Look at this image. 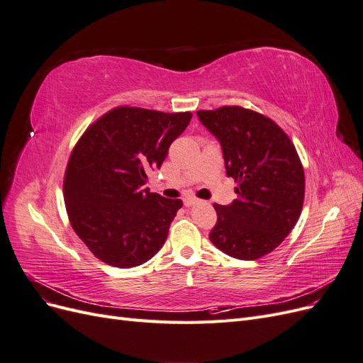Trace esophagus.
Returning <instances> with one entry per match:
<instances>
[{
  "mask_svg": "<svg viewBox=\"0 0 363 363\" xmlns=\"http://www.w3.org/2000/svg\"><path fill=\"white\" fill-rule=\"evenodd\" d=\"M183 203H184V206H186V207H192V206H195L196 203H199V200H196V199H192V196H188V199H184V200H183Z\"/></svg>",
  "mask_w": 363,
  "mask_h": 363,
  "instance_id": "esophagus-1",
  "label": "esophagus"
}]
</instances>
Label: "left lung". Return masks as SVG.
Segmentation results:
<instances>
[{"mask_svg": "<svg viewBox=\"0 0 363 363\" xmlns=\"http://www.w3.org/2000/svg\"><path fill=\"white\" fill-rule=\"evenodd\" d=\"M223 148L238 199L213 204L212 244L225 255L255 260L277 248L298 221L304 171L288 135L272 119L239 106L196 112Z\"/></svg>", "mask_w": 363, "mask_h": 363, "instance_id": "1", "label": "left lung"}]
</instances>
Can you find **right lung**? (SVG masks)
I'll list each match as a JSON object with an SVG mask.
<instances>
[{
  "instance_id": "right-lung-1",
  "label": "right lung",
  "mask_w": 363,
  "mask_h": 363,
  "mask_svg": "<svg viewBox=\"0 0 363 363\" xmlns=\"http://www.w3.org/2000/svg\"><path fill=\"white\" fill-rule=\"evenodd\" d=\"M191 118V112L116 107L74 147L63 182L68 218L77 236L107 265L133 268L163 247L183 203L151 194L144 184Z\"/></svg>"
}]
</instances>
